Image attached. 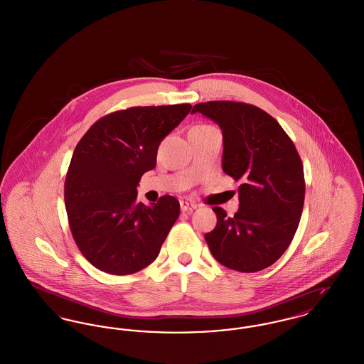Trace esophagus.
Instances as JSON below:
<instances>
[{"label": "esophagus", "instance_id": "esophagus-1", "mask_svg": "<svg viewBox=\"0 0 364 364\" xmlns=\"http://www.w3.org/2000/svg\"><path fill=\"white\" fill-rule=\"evenodd\" d=\"M180 208H181V211H192V210L196 208V205L190 203V202H181Z\"/></svg>", "mask_w": 364, "mask_h": 364}]
</instances>
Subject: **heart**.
<instances>
[{"label":"heart","instance_id":"1","mask_svg":"<svg viewBox=\"0 0 364 364\" xmlns=\"http://www.w3.org/2000/svg\"><path fill=\"white\" fill-rule=\"evenodd\" d=\"M195 127H198V128H200V127H208V125H195ZM195 127H193V128H195Z\"/></svg>","mask_w":364,"mask_h":364}]
</instances>
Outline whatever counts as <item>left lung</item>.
<instances>
[{
    "label": "left lung",
    "instance_id": "8db88e82",
    "mask_svg": "<svg viewBox=\"0 0 364 364\" xmlns=\"http://www.w3.org/2000/svg\"><path fill=\"white\" fill-rule=\"evenodd\" d=\"M198 112L221 128L223 171L242 181L233 217L213 208L217 225L205 235L208 248L232 270L259 272L285 252L297 230L306 192L301 159L277 120L254 105L210 101L191 113Z\"/></svg>",
    "mask_w": 364,
    "mask_h": 364
}]
</instances>
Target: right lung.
<instances>
[{"label":"right lung","mask_w":364,"mask_h":364,"mask_svg":"<svg viewBox=\"0 0 364 364\" xmlns=\"http://www.w3.org/2000/svg\"><path fill=\"white\" fill-rule=\"evenodd\" d=\"M190 104L136 106L94 122L79 140L65 178L70 232L92 266L114 276L134 274L156 260L180 214L165 195L139 203V181L154 169L162 139L190 113Z\"/></svg>","instance_id":"obj_1"}]
</instances>
